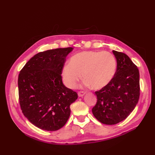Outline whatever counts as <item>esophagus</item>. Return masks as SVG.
<instances>
[{
    "label": "esophagus",
    "mask_w": 155,
    "mask_h": 155,
    "mask_svg": "<svg viewBox=\"0 0 155 155\" xmlns=\"http://www.w3.org/2000/svg\"><path fill=\"white\" fill-rule=\"evenodd\" d=\"M84 94H85V92H84V91H79L78 93V97H83Z\"/></svg>",
    "instance_id": "34e87169"
}]
</instances>
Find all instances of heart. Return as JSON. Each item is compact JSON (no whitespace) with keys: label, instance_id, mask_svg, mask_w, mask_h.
Returning <instances> with one entry per match:
<instances>
[{"label":"heart","instance_id":"b5f03b06","mask_svg":"<svg viewBox=\"0 0 155 155\" xmlns=\"http://www.w3.org/2000/svg\"><path fill=\"white\" fill-rule=\"evenodd\" d=\"M117 60L107 51H87L72 56L68 65L62 69V78L67 86L74 88L81 79L87 86L100 90L109 84L116 74Z\"/></svg>","mask_w":155,"mask_h":155}]
</instances>
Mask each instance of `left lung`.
Wrapping results in <instances>:
<instances>
[{
	"mask_svg": "<svg viewBox=\"0 0 155 155\" xmlns=\"http://www.w3.org/2000/svg\"><path fill=\"white\" fill-rule=\"evenodd\" d=\"M117 68L113 80L95 91L97 101L92 112L101 123L112 125L124 120L132 111L140 97L139 71L128 56L113 51Z\"/></svg>",
	"mask_w": 155,
	"mask_h": 155,
	"instance_id": "left-lung-1",
	"label": "left lung"
}]
</instances>
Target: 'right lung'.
<instances>
[{
	"instance_id": "1",
	"label": "right lung",
	"mask_w": 155,
	"mask_h": 155,
	"mask_svg": "<svg viewBox=\"0 0 155 155\" xmlns=\"http://www.w3.org/2000/svg\"><path fill=\"white\" fill-rule=\"evenodd\" d=\"M72 49L38 52L20 71V106L27 119L41 129L54 131L63 127L70 117V105L78 98L77 93L62 81L66 57Z\"/></svg>"
}]
</instances>
